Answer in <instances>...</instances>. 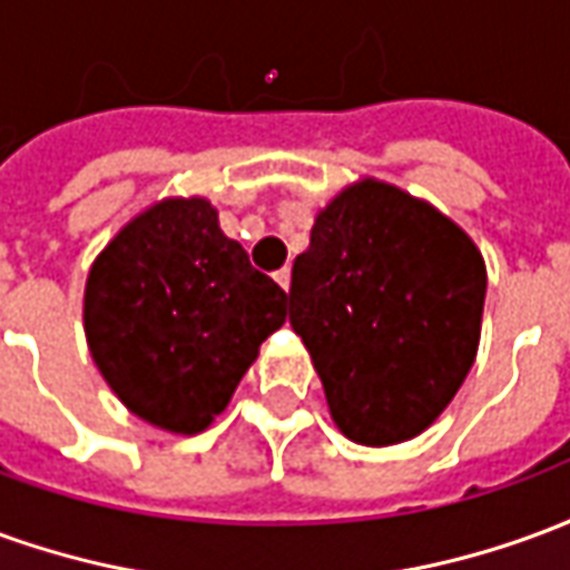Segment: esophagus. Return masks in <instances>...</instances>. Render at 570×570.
Listing matches in <instances>:
<instances>
[{
  "mask_svg": "<svg viewBox=\"0 0 570 570\" xmlns=\"http://www.w3.org/2000/svg\"><path fill=\"white\" fill-rule=\"evenodd\" d=\"M274 281L284 286V289H289V268H281V272L274 274Z\"/></svg>",
  "mask_w": 570,
  "mask_h": 570,
  "instance_id": "obj_1",
  "label": "esophagus"
}]
</instances>
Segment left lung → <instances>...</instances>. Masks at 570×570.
I'll use <instances>...</instances> for the list:
<instances>
[{
    "label": "left lung",
    "instance_id": "8db88e82",
    "mask_svg": "<svg viewBox=\"0 0 570 570\" xmlns=\"http://www.w3.org/2000/svg\"><path fill=\"white\" fill-rule=\"evenodd\" d=\"M485 265L476 244L406 191L363 179L321 210L293 262L289 323L347 440H412L476 360Z\"/></svg>",
    "mask_w": 570,
    "mask_h": 570
}]
</instances>
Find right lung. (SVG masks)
Wrapping results in <instances>:
<instances>
[{"mask_svg": "<svg viewBox=\"0 0 570 570\" xmlns=\"http://www.w3.org/2000/svg\"><path fill=\"white\" fill-rule=\"evenodd\" d=\"M286 321V293L256 272L204 198L155 204L97 256L85 333L118 400L155 428L198 433Z\"/></svg>", "mask_w": 570, "mask_h": 570, "instance_id": "add662e5", "label": "right lung"}]
</instances>
